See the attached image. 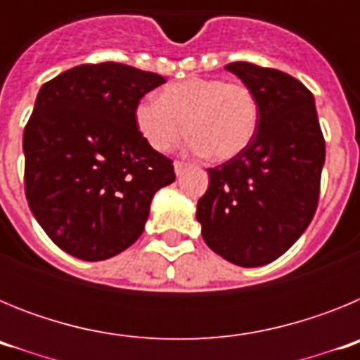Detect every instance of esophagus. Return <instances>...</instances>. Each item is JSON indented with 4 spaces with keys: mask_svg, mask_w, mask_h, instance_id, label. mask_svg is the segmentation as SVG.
Instances as JSON below:
<instances>
[{
    "mask_svg": "<svg viewBox=\"0 0 360 360\" xmlns=\"http://www.w3.org/2000/svg\"><path fill=\"white\" fill-rule=\"evenodd\" d=\"M186 167H187L186 162H180V160L174 162V173H176V176H180V174L184 173V169H186Z\"/></svg>",
    "mask_w": 360,
    "mask_h": 360,
    "instance_id": "34e87169",
    "label": "esophagus"
}]
</instances>
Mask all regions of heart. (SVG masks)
Returning <instances> with one entry per match:
<instances>
[{"instance_id": "1", "label": "heart", "mask_w": 360, "mask_h": 360, "mask_svg": "<svg viewBox=\"0 0 360 360\" xmlns=\"http://www.w3.org/2000/svg\"><path fill=\"white\" fill-rule=\"evenodd\" d=\"M259 119L254 91L243 82L191 77L165 86L160 101L146 98L135 110L149 146L167 153L193 136L191 149L212 160H229L252 141Z\"/></svg>"}]
</instances>
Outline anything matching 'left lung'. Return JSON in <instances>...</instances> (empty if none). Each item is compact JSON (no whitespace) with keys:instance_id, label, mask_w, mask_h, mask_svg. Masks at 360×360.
Segmentation results:
<instances>
[{"instance_id":"8db88e82","label":"left lung","mask_w":360,"mask_h":360,"mask_svg":"<svg viewBox=\"0 0 360 360\" xmlns=\"http://www.w3.org/2000/svg\"><path fill=\"white\" fill-rule=\"evenodd\" d=\"M225 68L254 91L259 119L240 155L207 169L196 219L205 243L224 259L262 266L287 252L316 214L324 136L303 82L252 63Z\"/></svg>"}]
</instances>
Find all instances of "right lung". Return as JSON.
Masks as SVG:
<instances>
[{"label":"right lung","mask_w":360,"mask_h":360,"mask_svg":"<svg viewBox=\"0 0 360 360\" xmlns=\"http://www.w3.org/2000/svg\"><path fill=\"white\" fill-rule=\"evenodd\" d=\"M120 63L81 65L41 86L25 126V195L50 240L84 262L117 256L144 231L158 189L174 182L135 110L164 84Z\"/></svg>","instance_id":"obj_1"}]
</instances>
